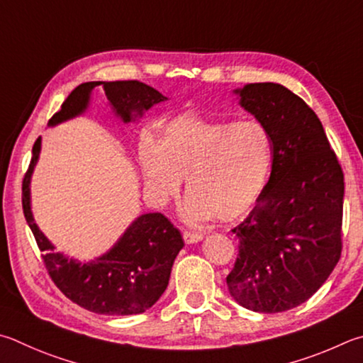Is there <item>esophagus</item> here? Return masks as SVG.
I'll use <instances>...</instances> for the list:
<instances>
[{"mask_svg": "<svg viewBox=\"0 0 363 363\" xmlns=\"http://www.w3.org/2000/svg\"><path fill=\"white\" fill-rule=\"evenodd\" d=\"M182 238H184V241L187 242V245H195V242H199V241L203 240V235L192 233V232H184Z\"/></svg>", "mask_w": 363, "mask_h": 363, "instance_id": "obj_1", "label": "esophagus"}]
</instances>
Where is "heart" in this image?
<instances>
[{
	"instance_id": "heart-1",
	"label": "heart",
	"mask_w": 363,
	"mask_h": 363,
	"mask_svg": "<svg viewBox=\"0 0 363 363\" xmlns=\"http://www.w3.org/2000/svg\"><path fill=\"white\" fill-rule=\"evenodd\" d=\"M138 159L154 199L168 201L186 177L182 216L190 223L233 220L254 206L273 163L272 138L257 121L219 122L181 114L159 141L143 136Z\"/></svg>"
}]
</instances>
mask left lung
I'll return each mask as SVG.
<instances>
[{
    "instance_id": "1",
    "label": "left lung",
    "mask_w": 363,
    "mask_h": 363,
    "mask_svg": "<svg viewBox=\"0 0 363 363\" xmlns=\"http://www.w3.org/2000/svg\"><path fill=\"white\" fill-rule=\"evenodd\" d=\"M233 95L268 130L273 164L254 209L232 230L240 245L228 292L250 311H287L340 260L345 176L319 117L284 85L246 84Z\"/></svg>"
}]
</instances>
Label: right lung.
<instances>
[{"label":"right lung","instance_id":"add662e5","mask_svg":"<svg viewBox=\"0 0 363 363\" xmlns=\"http://www.w3.org/2000/svg\"><path fill=\"white\" fill-rule=\"evenodd\" d=\"M101 85L113 114L123 123H138L147 111L168 98L138 81L81 84L71 91L62 109L50 118L55 127L85 114L91 91ZM41 154V136L33 146L30 168L22 187L26 223L35 235L44 263L57 287L79 306L96 314L131 315L152 308L167 291L174 259L184 247L179 230L162 213H146L125 228L113 247L89 262L57 252L55 246L38 227L31 211V176Z\"/></svg>","mask_w":363,"mask_h":363}]
</instances>
